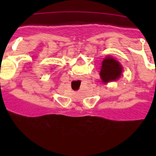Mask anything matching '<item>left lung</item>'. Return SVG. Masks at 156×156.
<instances>
[{
  "mask_svg": "<svg viewBox=\"0 0 156 156\" xmlns=\"http://www.w3.org/2000/svg\"><path fill=\"white\" fill-rule=\"evenodd\" d=\"M101 66L100 77L104 83L116 81L122 76L123 68L119 61L112 56H106Z\"/></svg>",
  "mask_w": 156,
  "mask_h": 156,
  "instance_id": "1",
  "label": "left lung"
}]
</instances>
